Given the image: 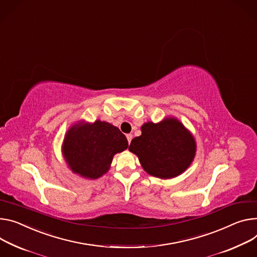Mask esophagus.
<instances>
[{
  "mask_svg": "<svg viewBox=\"0 0 257 257\" xmlns=\"http://www.w3.org/2000/svg\"><path fill=\"white\" fill-rule=\"evenodd\" d=\"M126 137H127L128 144H130V143H131V141H132V134H127V135H126Z\"/></svg>",
  "mask_w": 257,
  "mask_h": 257,
  "instance_id": "obj_1",
  "label": "esophagus"
}]
</instances>
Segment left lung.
Here are the masks:
<instances>
[{
    "mask_svg": "<svg viewBox=\"0 0 257 257\" xmlns=\"http://www.w3.org/2000/svg\"><path fill=\"white\" fill-rule=\"evenodd\" d=\"M129 151L138 156L144 169L159 178H172L188 168L195 157L192 134L176 119L146 123L142 135L132 139Z\"/></svg>",
    "mask_w": 257,
    "mask_h": 257,
    "instance_id": "left-lung-1",
    "label": "left lung"
}]
</instances>
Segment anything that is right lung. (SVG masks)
<instances>
[{
    "label": "right lung",
    "mask_w": 257,
    "mask_h": 257,
    "mask_svg": "<svg viewBox=\"0 0 257 257\" xmlns=\"http://www.w3.org/2000/svg\"><path fill=\"white\" fill-rule=\"evenodd\" d=\"M128 148L126 136L109 123L75 125L63 142V155L73 172L95 179L106 173L112 157Z\"/></svg>",
    "instance_id": "obj_1"
}]
</instances>
